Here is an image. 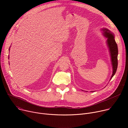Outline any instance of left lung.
I'll return each instance as SVG.
<instances>
[{
    "label": "left lung",
    "mask_w": 128,
    "mask_h": 128,
    "mask_svg": "<svg viewBox=\"0 0 128 128\" xmlns=\"http://www.w3.org/2000/svg\"><path fill=\"white\" fill-rule=\"evenodd\" d=\"M102 31L104 32V35L107 38V44L109 48V51H110V56L112 58V62L113 68V73L111 79L115 74L117 70L118 61V45L115 41L114 34L110 30L106 28L102 29ZM110 79V80H111Z\"/></svg>",
    "instance_id": "8db88e82"
}]
</instances>
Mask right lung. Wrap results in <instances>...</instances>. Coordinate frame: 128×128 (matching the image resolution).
I'll list each match as a JSON object with an SVG mask.
<instances>
[{
    "label": "right lung",
    "instance_id": "1",
    "mask_svg": "<svg viewBox=\"0 0 128 128\" xmlns=\"http://www.w3.org/2000/svg\"><path fill=\"white\" fill-rule=\"evenodd\" d=\"M9 50H10V49H9Z\"/></svg>",
    "mask_w": 128,
    "mask_h": 128
}]
</instances>
